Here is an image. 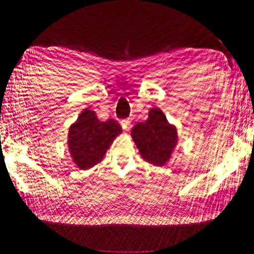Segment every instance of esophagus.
<instances>
[{
  "label": "esophagus",
  "instance_id": "esophagus-1",
  "mask_svg": "<svg viewBox=\"0 0 254 254\" xmlns=\"http://www.w3.org/2000/svg\"><path fill=\"white\" fill-rule=\"evenodd\" d=\"M121 126L125 130H129L130 127H132V122H130V120H122Z\"/></svg>",
  "mask_w": 254,
  "mask_h": 254
}]
</instances>
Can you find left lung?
<instances>
[{
	"label": "left lung",
	"mask_w": 254,
	"mask_h": 254,
	"mask_svg": "<svg viewBox=\"0 0 254 254\" xmlns=\"http://www.w3.org/2000/svg\"><path fill=\"white\" fill-rule=\"evenodd\" d=\"M130 135L141 157L160 167L170 161L178 143L176 126L168 122L159 108L150 109L148 120L135 125Z\"/></svg>",
	"instance_id": "obj_1"
}]
</instances>
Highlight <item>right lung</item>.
I'll return each instance as SVG.
<instances>
[{
    "label": "right lung",
    "instance_id": "obj_1",
    "mask_svg": "<svg viewBox=\"0 0 254 254\" xmlns=\"http://www.w3.org/2000/svg\"><path fill=\"white\" fill-rule=\"evenodd\" d=\"M122 133L115 120L99 121L93 110L84 109L69 127L67 146L70 156L80 170H88L99 163L113 144Z\"/></svg>",
    "mask_w": 254,
    "mask_h": 254
}]
</instances>
